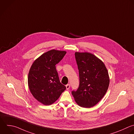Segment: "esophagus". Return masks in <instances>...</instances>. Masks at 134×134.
Masks as SVG:
<instances>
[{
  "label": "esophagus",
  "mask_w": 134,
  "mask_h": 134,
  "mask_svg": "<svg viewBox=\"0 0 134 134\" xmlns=\"http://www.w3.org/2000/svg\"><path fill=\"white\" fill-rule=\"evenodd\" d=\"M66 89L68 90H69V88H70V85L69 84H67V85H66Z\"/></svg>",
  "instance_id": "esophagus-1"
}]
</instances>
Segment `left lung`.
<instances>
[{"label": "left lung", "instance_id": "1", "mask_svg": "<svg viewBox=\"0 0 134 134\" xmlns=\"http://www.w3.org/2000/svg\"><path fill=\"white\" fill-rule=\"evenodd\" d=\"M79 76V86L71 94L80 107L91 108L96 105L106 93L109 77L104 63L89 53L75 54Z\"/></svg>", "mask_w": 134, "mask_h": 134}]
</instances>
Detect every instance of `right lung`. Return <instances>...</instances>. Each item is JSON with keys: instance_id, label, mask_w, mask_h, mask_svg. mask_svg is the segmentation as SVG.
Here are the masks:
<instances>
[{"instance_id": "obj_1", "label": "right lung", "mask_w": 134, "mask_h": 134, "mask_svg": "<svg viewBox=\"0 0 134 134\" xmlns=\"http://www.w3.org/2000/svg\"><path fill=\"white\" fill-rule=\"evenodd\" d=\"M66 54L65 51H49L36 59L30 67L28 77L30 91L44 105L55 103L66 89L60 82L56 68Z\"/></svg>"}]
</instances>
